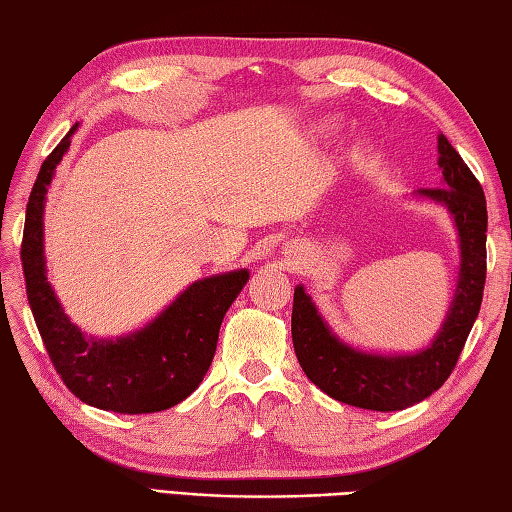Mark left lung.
<instances>
[{"instance_id":"1","label":"left lung","mask_w":512,"mask_h":512,"mask_svg":"<svg viewBox=\"0 0 512 512\" xmlns=\"http://www.w3.org/2000/svg\"><path fill=\"white\" fill-rule=\"evenodd\" d=\"M437 153L444 182L437 188H419L417 195L446 206L453 215L462 264L446 322L433 344L415 355H375L350 348L330 333L304 286L295 288L290 330L299 366L310 382L337 402L379 413L422 402L453 373L479 315L486 284V197L444 135L437 139Z\"/></svg>"}]
</instances>
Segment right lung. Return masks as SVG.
<instances>
[{"label": "right lung", "instance_id": "add662e5", "mask_svg": "<svg viewBox=\"0 0 512 512\" xmlns=\"http://www.w3.org/2000/svg\"><path fill=\"white\" fill-rule=\"evenodd\" d=\"M75 128L44 159L28 197L22 239L28 304L50 362L70 393L113 413H159L184 402L202 384L215 357L219 326L248 282V270L199 279L162 315L126 337H86L70 324L46 277L44 202Z\"/></svg>", "mask_w": 512, "mask_h": 512}]
</instances>
